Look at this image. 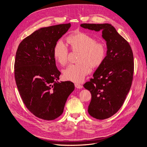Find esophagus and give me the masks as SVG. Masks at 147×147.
<instances>
[{
	"instance_id": "1",
	"label": "esophagus",
	"mask_w": 147,
	"mask_h": 147,
	"mask_svg": "<svg viewBox=\"0 0 147 147\" xmlns=\"http://www.w3.org/2000/svg\"><path fill=\"white\" fill-rule=\"evenodd\" d=\"M75 87L78 89H81L83 87V86L82 85H81V84H78V83L75 84Z\"/></svg>"
}]
</instances>
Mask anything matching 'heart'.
I'll use <instances>...</instances> for the list:
<instances>
[{"label":"heart","mask_w":147,"mask_h":147,"mask_svg":"<svg viewBox=\"0 0 147 147\" xmlns=\"http://www.w3.org/2000/svg\"><path fill=\"white\" fill-rule=\"evenodd\" d=\"M67 43L73 51H80L77 64L71 65L63 70L64 78L74 82H81L91 71L92 67L101 65L107 54L105 45L97 42L91 35L78 32L72 34L67 38ZM69 51L61 40L56 43L53 48V58L61 66L66 65L68 60Z\"/></svg>","instance_id":"1"}]
</instances>
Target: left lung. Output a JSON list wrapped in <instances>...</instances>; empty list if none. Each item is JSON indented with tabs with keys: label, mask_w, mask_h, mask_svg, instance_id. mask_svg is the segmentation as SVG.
<instances>
[{
	"label": "left lung",
	"mask_w": 147,
	"mask_h": 147,
	"mask_svg": "<svg viewBox=\"0 0 147 147\" xmlns=\"http://www.w3.org/2000/svg\"><path fill=\"white\" fill-rule=\"evenodd\" d=\"M81 27L102 31L106 41L107 55L84 87L90 91L88 112L93 117L103 120L115 115L121 107L131 86L134 57L127 42L110 24H82Z\"/></svg>",
	"instance_id": "8db88e82"
}]
</instances>
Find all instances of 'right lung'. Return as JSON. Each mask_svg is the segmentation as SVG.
I'll return each mask as SVG.
<instances>
[{
	"mask_svg": "<svg viewBox=\"0 0 147 147\" xmlns=\"http://www.w3.org/2000/svg\"><path fill=\"white\" fill-rule=\"evenodd\" d=\"M71 24L41 28L19 44L14 63L17 87L27 108L37 117L52 120L63 112L74 90L71 81L58 82L60 72L53 58V48Z\"/></svg>",
	"mask_w": 147,
	"mask_h": 147,
	"instance_id": "1",
	"label": "right lung"
}]
</instances>
